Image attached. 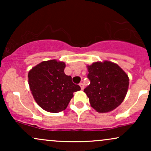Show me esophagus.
Here are the masks:
<instances>
[{
	"instance_id": "1",
	"label": "esophagus",
	"mask_w": 151,
	"mask_h": 151,
	"mask_svg": "<svg viewBox=\"0 0 151 151\" xmlns=\"http://www.w3.org/2000/svg\"><path fill=\"white\" fill-rule=\"evenodd\" d=\"M79 86H80L81 89H84V84H83V83H80V84H79Z\"/></svg>"
}]
</instances>
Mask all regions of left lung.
Returning a JSON list of instances; mask_svg holds the SVG:
<instances>
[{
  "mask_svg": "<svg viewBox=\"0 0 151 151\" xmlns=\"http://www.w3.org/2000/svg\"><path fill=\"white\" fill-rule=\"evenodd\" d=\"M90 84L84 91L90 104L99 113L115 109L122 103L127 93L129 79L116 64L97 62L88 66Z\"/></svg>",
  "mask_w": 151,
  "mask_h": 151,
  "instance_id": "1",
  "label": "left lung"
}]
</instances>
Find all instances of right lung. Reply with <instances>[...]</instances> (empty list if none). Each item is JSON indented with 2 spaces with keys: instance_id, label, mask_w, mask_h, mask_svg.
Listing matches in <instances>:
<instances>
[{
  "instance_id": "add662e5",
  "label": "right lung",
  "mask_w": 151,
  "mask_h": 151,
  "mask_svg": "<svg viewBox=\"0 0 151 151\" xmlns=\"http://www.w3.org/2000/svg\"><path fill=\"white\" fill-rule=\"evenodd\" d=\"M65 64L55 60L45 61L28 73L32 94L41 108L52 113L64 111L80 86L74 84L72 77L65 74Z\"/></svg>"
}]
</instances>
